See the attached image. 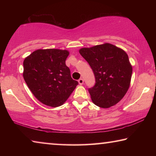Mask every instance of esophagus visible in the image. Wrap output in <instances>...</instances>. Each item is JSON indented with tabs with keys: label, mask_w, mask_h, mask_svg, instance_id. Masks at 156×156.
Masks as SVG:
<instances>
[{
	"label": "esophagus",
	"mask_w": 156,
	"mask_h": 156,
	"mask_svg": "<svg viewBox=\"0 0 156 156\" xmlns=\"http://www.w3.org/2000/svg\"><path fill=\"white\" fill-rule=\"evenodd\" d=\"M78 83L80 84V85H82V84H83V83H84V80L83 78H80L78 80Z\"/></svg>",
	"instance_id": "34e87169"
}]
</instances>
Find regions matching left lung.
Instances as JSON below:
<instances>
[{
	"label": "left lung",
	"mask_w": 156,
	"mask_h": 156,
	"mask_svg": "<svg viewBox=\"0 0 156 156\" xmlns=\"http://www.w3.org/2000/svg\"><path fill=\"white\" fill-rule=\"evenodd\" d=\"M79 52L94 73L96 83L89 89L94 103L102 108L117 104L130 86L132 66L126 53L109 43L82 48Z\"/></svg>",
	"instance_id": "8db88e82"
}]
</instances>
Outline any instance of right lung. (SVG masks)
Instances as JSON below:
<instances>
[{"label":"right lung","instance_id":"right-lung-1","mask_svg":"<svg viewBox=\"0 0 156 156\" xmlns=\"http://www.w3.org/2000/svg\"><path fill=\"white\" fill-rule=\"evenodd\" d=\"M69 54L67 50L38 49L23 62L25 83L34 96L47 106H61L78 84L65 64Z\"/></svg>","mask_w":156,"mask_h":156}]
</instances>
